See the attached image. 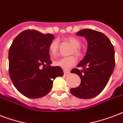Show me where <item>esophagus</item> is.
<instances>
[{"mask_svg": "<svg viewBox=\"0 0 123 123\" xmlns=\"http://www.w3.org/2000/svg\"><path fill=\"white\" fill-rule=\"evenodd\" d=\"M70 74V72H68V71H64V75H65V76L68 75Z\"/></svg>", "mask_w": 123, "mask_h": 123, "instance_id": "34e87169", "label": "esophagus"}]
</instances>
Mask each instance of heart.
<instances>
[{"label": "heart", "instance_id": "obj_1", "mask_svg": "<svg viewBox=\"0 0 123 123\" xmlns=\"http://www.w3.org/2000/svg\"><path fill=\"white\" fill-rule=\"evenodd\" d=\"M66 41L70 43L73 46V49H72L71 54H74L77 57L81 58L82 57V52L80 49L81 46V42L78 39L69 37L66 39ZM49 49L50 53L52 56H55L57 55L59 49V41L55 39L53 41L49 44ZM77 62V60L74 56H70V57H62L59 59L56 60L54 61L55 65L59 66L64 70H68L72 67H73Z\"/></svg>", "mask_w": 123, "mask_h": 123}]
</instances>
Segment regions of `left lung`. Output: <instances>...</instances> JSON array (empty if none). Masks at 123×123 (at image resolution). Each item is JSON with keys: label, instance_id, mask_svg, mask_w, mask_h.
Returning a JSON list of instances; mask_svg holds the SVG:
<instances>
[{"label": "left lung", "instance_id": "1", "mask_svg": "<svg viewBox=\"0 0 123 123\" xmlns=\"http://www.w3.org/2000/svg\"><path fill=\"white\" fill-rule=\"evenodd\" d=\"M84 37L88 48L86 55L77 65L83 70L71 71L81 79L80 85L70 90L72 95L80 99L96 97L104 90L115 68V51L110 39L103 33L83 29L76 33Z\"/></svg>", "mask_w": 123, "mask_h": 123}]
</instances>
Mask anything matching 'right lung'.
I'll list each match as a JSON object with an SVG mask.
<instances>
[{"label": "right lung", "mask_w": 123, "mask_h": 123, "mask_svg": "<svg viewBox=\"0 0 123 123\" xmlns=\"http://www.w3.org/2000/svg\"><path fill=\"white\" fill-rule=\"evenodd\" d=\"M54 35L35 30L23 31L14 39L9 50L11 80L22 95L31 99L50 92L57 77L63 76L59 66H51L49 44Z\"/></svg>", "instance_id": "obj_1"}]
</instances>
